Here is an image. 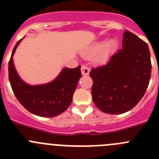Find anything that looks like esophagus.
Here are the masks:
<instances>
[{
    "label": "esophagus",
    "mask_w": 159,
    "mask_h": 159,
    "mask_svg": "<svg viewBox=\"0 0 159 159\" xmlns=\"http://www.w3.org/2000/svg\"><path fill=\"white\" fill-rule=\"evenodd\" d=\"M90 72V68H88L87 66H82L81 67V73L83 75H88Z\"/></svg>",
    "instance_id": "34e87169"
}]
</instances>
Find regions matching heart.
Instances as JSON below:
<instances>
[{
  "instance_id": "1",
  "label": "heart",
  "mask_w": 159,
  "mask_h": 159,
  "mask_svg": "<svg viewBox=\"0 0 159 159\" xmlns=\"http://www.w3.org/2000/svg\"><path fill=\"white\" fill-rule=\"evenodd\" d=\"M118 46L116 39H110L107 41H99L95 43L89 50L83 52L84 57L87 59L95 58L96 62H102L109 57Z\"/></svg>"
}]
</instances>
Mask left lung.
<instances>
[{
    "mask_svg": "<svg viewBox=\"0 0 159 159\" xmlns=\"http://www.w3.org/2000/svg\"><path fill=\"white\" fill-rule=\"evenodd\" d=\"M122 48L106 64L90 71L94 103L102 112L111 115L125 113L137 105L151 79V53L147 43L127 30Z\"/></svg>",
    "mask_w": 159,
    "mask_h": 159,
    "instance_id": "8db88e82",
    "label": "left lung"
}]
</instances>
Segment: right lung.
<instances>
[{
	"instance_id": "right-lung-1",
	"label": "right lung",
	"mask_w": 159,
	"mask_h": 159,
	"mask_svg": "<svg viewBox=\"0 0 159 159\" xmlns=\"http://www.w3.org/2000/svg\"><path fill=\"white\" fill-rule=\"evenodd\" d=\"M16 43L8 63V79L15 96L20 104L31 113L41 117H55L67 110L72 102L79 80L80 66L75 68L64 67L51 82L31 85L18 75L13 62V55L20 41Z\"/></svg>"
}]
</instances>
